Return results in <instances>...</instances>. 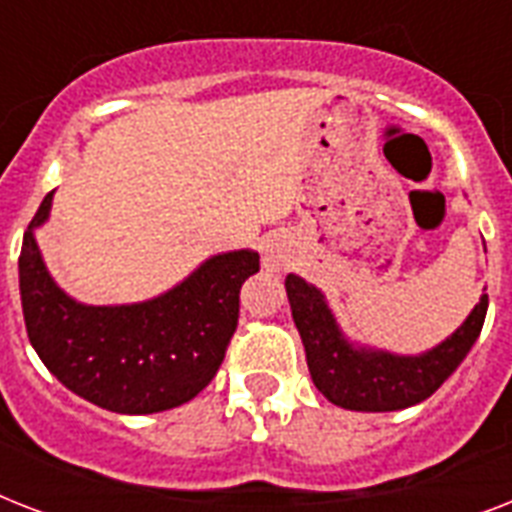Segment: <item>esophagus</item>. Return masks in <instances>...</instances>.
I'll return each instance as SVG.
<instances>
[{
    "instance_id": "esophagus-1",
    "label": "esophagus",
    "mask_w": 512,
    "mask_h": 512,
    "mask_svg": "<svg viewBox=\"0 0 512 512\" xmlns=\"http://www.w3.org/2000/svg\"><path fill=\"white\" fill-rule=\"evenodd\" d=\"M263 263H265V268L279 271V268H284V265H287V255L281 252L279 244H268V247L263 249Z\"/></svg>"
}]
</instances>
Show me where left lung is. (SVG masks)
I'll return each mask as SVG.
<instances>
[{
  "label": "left lung",
  "instance_id": "left-lung-1",
  "mask_svg": "<svg viewBox=\"0 0 512 512\" xmlns=\"http://www.w3.org/2000/svg\"><path fill=\"white\" fill-rule=\"evenodd\" d=\"M284 287L295 327L303 337L313 385L327 401L350 412H398L433 396L470 353L489 308V297L481 295L468 319L436 348L393 353L350 340L324 292L303 276L289 273Z\"/></svg>",
  "mask_w": 512,
  "mask_h": 512
}]
</instances>
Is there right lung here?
<instances>
[{
	"label": "right lung",
	"instance_id": "add662e5",
	"mask_svg": "<svg viewBox=\"0 0 512 512\" xmlns=\"http://www.w3.org/2000/svg\"><path fill=\"white\" fill-rule=\"evenodd\" d=\"M52 196L36 209L18 257L20 303L36 356L71 393L116 414L164 412L199 396L223 364L241 284L260 271L255 249L207 257L143 303H79L52 279L36 244Z\"/></svg>",
	"mask_w": 512,
	"mask_h": 512
}]
</instances>
